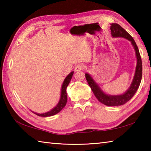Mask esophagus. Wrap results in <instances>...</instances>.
Segmentation results:
<instances>
[{"label": "esophagus", "instance_id": "1", "mask_svg": "<svg viewBox=\"0 0 151 151\" xmlns=\"http://www.w3.org/2000/svg\"><path fill=\"white\" fill-rule=\"evenodd\" d=\"M84 67H85V66H84V65H83V64H78V65H76L75 66V70L76 71H79V70H83Z\"/></svg>", "mask_w": 151, "mask_h": 151}]
</instances>
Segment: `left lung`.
<instances>
[{
	"label": "left lung",
	"instance_id": "left-lung-1",
	"mask_svg": "<svg viewBox=\"0 0 151 151\" xmlns=\"http://www.w3.org/2000/svg\"><path fill=\"white\" fill-rule=\"evenodd\" d=\"M111 35L113 37H123L129 40L131 42L135 50V52H136L137 64L136 66V70H135L134 76L131 86L128 89V91L126 93L123 94H121V95L112 96L108 95V94L104 93V92L101 91L100 87L94 82L93 78L88 74H85V77L86 81L88 82V85L90 86V87L91 88L94 96H96V98L101 103L109 106L122 105V104L127 103L129 100H131L132 97L136 93L137 89L139 87L142 75V65L141 57H140L139 48H138L136 42H135L134 40L133 39V38L123 28L120 26L119 24L112 23L111 24Z\"/></svg>",
	"mask_w": 151,
	"mask_h": 151
}]
</instances>
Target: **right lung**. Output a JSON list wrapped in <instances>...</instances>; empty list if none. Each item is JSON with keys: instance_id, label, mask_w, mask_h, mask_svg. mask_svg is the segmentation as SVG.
<instances>
[{"instance_id": "right-lung-1", "label": "right lung", "mask_w": 151, "mask_h": 151, "mask_svg": "<svg viewBox=\"0 0 151 151\" xmlns=\"http://www.w3.org/2000/svg\"><path fill=\"white\" fill-rule=\"evenodd\" d=\"M74 72H71L69 75L66 76L65 81L63 82V84L62 85V89H61V96H60V99L59 101V103L56 106L54 109L51 110L50 111L45 112V113L43 114H38V113H34L37 115L39 116H43V117H47V116H50L52 115H55V114H57L58 112H59L61 110H62L64 107L65 106L66 102H67V94H66V87L69 84L71 78L73 77Z\"/></svg>"}]
</instances>
